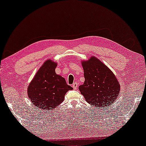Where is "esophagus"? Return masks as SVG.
Returning a JSON list of instances; mask_svg holds the SVG:
<instances>
[{"label": "esophagus", "mask_w": 146, "mask_h": 146, "mask_svg": "<svg viewBox=\"0 0 146 146\" xmlns=\"http://www.w3.org/2000/svg\"><path fill=\"white\" fill-rule=\"evenodd\" d=\"M72 87H73V88L74 90H77V87H78V83H77V82H74L73 84H72Z\"/></svg>", "instance_id": "obj_1"}]
</instances>
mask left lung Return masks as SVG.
Here are the masks:
<instances>
[{
	"label": "left lung",
	"mask_w": 146,
	"mask_h": 146,
	"mask_svg": "<svg viewBox=\"0 0 146 146\" xmlns=\"http://www.w3.org/2000/svg\"><path fill=\"white\" fill-rule=\"evenodd\" d=\"M84 82L78 87L85 100L97 108L113 104L118 97L120 84L112 71L98 58L82 60Z\"/></svg>",
	"instance_id": "obj_1"
}]
</instances>
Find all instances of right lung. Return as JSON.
Listing matches in <instances>:
<instances>
[{
    "mask_svg": "<svg viewBox=\"0 0 146 146\" xmlns=\"http://www.w3.org/2000/svg\"><path fill=\"white\" fill-rule=\"evenodd\" d=\"M57 63L48 59L37 71L27 88V94L36 107L52 110L64 100L65 95L72 87L55 72Z\"/></svg>",
    "mask_w": 146,
    "mask_h": 146,
    "instance_id": "1",
    "label": "right lung"
}]
</instances>
